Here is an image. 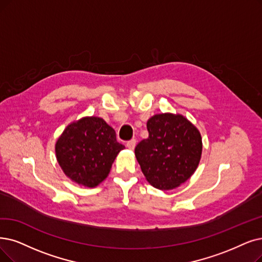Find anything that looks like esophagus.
<instances>
[{
  "instance_id": "34e87169",
  "label": "esophagus",
  "mask_w": 262,
  "mask_h": 262,
  "mask_svg": "<svg viewBox=\"0 0 262 262\" xmlns=\"http://www.w3.org/2000/svg\"><path fill=\"white\" fill-rule=\"evenodd\" d=\"M135 145H137V140H134V139H132L131 141H129V142L127 143V147H128L129 149L133 150V149L135 148Z\"/></svg>"
}]
</instances>
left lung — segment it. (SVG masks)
<instances>
[{"instance_id": "obj_1", "label": "left lung", "mask_w": 262, "mask_h": 262, "mask_svg": "<svg viewBox=\"0 0 262 262\" xmlns=\"http://www.w3.org/2000/svg\"><path fill=\"white\" fill-rule=\"evenodd\" d=\"M148 138L135 147V157L147 182L172 190L189 180L202 155L201 133L181 114H156L147 121Z\"/></svg>"}]
</instances>
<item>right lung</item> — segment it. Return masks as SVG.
Here are the masks:
<instances>
[{
  "instance_id": "1",
  "label": "right lung",
  "mask_w": 262,
  "mask_h": 262,
  "mask_svg": "<svg viewBox=\"0 0 262 262\" xmlns=\"http://www.w3.org/2000/svg\"><path fill=\"white\" fill-rule=\"evenodd\" d=\"M122 149L115 130L97 116L68 124L55 145L62 171L72 182L87 188H95L106 179Z\"/></svg>"
}]
</instances>
